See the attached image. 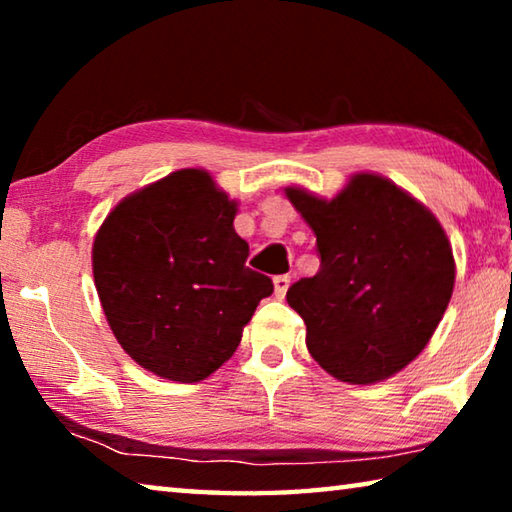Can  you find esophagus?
<instances>
[{
  "label": "esophagus",
  "instance_id": "obj_1",
  "mask_svg": "<svg viewBox=\"0 0 512 512\" xmlns=\"http://www.w3.org/2000/svg\"><path fill=\"white\" fill-rule=\"evenodd\" d=\"M289 284H291V277H289V275H275V277H273L275 296H277V298H284V296H287Z\"/></svg>",
  "mask_w": 512,
  "mask_h": 512
}]
</instances>
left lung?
<instances>
[{
    "instance_id": "8db88e82",
    "label": "left lung",
    "mask_w": 512,
    "mask_h": 512,
    "mask_svg": "<svg viewBox=\"0 0 512 512\" xmlns=\"http://www.w3.org/2000/svg\"><path fill=\"white\" fill-rule=\"evenodd\" d=\"M316 235L320 268L291 284L318 366L375 384L409 366L454 291L452 246L427 207L377 173H354L332 201L284 189Z\"/></svg>"
}]
</instances>
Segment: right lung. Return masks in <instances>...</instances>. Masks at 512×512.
<instances>
[{"mask_svg":"<svg viewBox=\"0 0 512 512\" xmlns=\"http://www.w3.org/2000/svg\"><path fill=\"white\" fill-rule=\"evenodd\" d=\"M237 203L203 169L126 196L94 237L92 273L121 348L142 368L194 384L241 341L271 277L246 266Z\"/></svg>","mask_w":512,"mask_h":512,"instance_id":"obj_1","label":"right lung"}]
</instances>
